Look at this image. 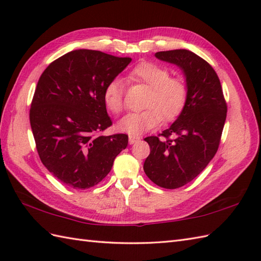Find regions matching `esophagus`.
I'll return each mask as SVG.
<instances>
[{
    "mask_svg": "<svg viewBox=\"0 0 261 261\" xmlns=\"http://www.w3.org/2000/svg\"><path fill=\"white\" fill-rule=\"evenodd\" d=\"M139 140H140V137L134 136V135H130L129 136V143H130V145H134V143L138 142Z\"/></svg>",
    "mask_w": 261,
    "mask_h": 261,
    "instance_id": "obj_1",
    "label": "esophagus"
}]
</instances>
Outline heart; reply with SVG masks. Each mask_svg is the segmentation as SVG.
Masks as SVG:
<instances>
[{"label": "heart", "instance_id": "1", "mask_svg": "<svg viewBox=\"0 0 261 261\" xmlns=\"http://www.w3.org/2000/svg\"><path fill=\"white\" fill-rule=\"evenodd\" d=\"M132 81L150 87L145 101V110L126 114L118 123V129L130 135H139L157 126L163 118L174 120L180 114L187 102L188 91L185 82L178 77H170L167 68L153 63H140L132 69ZM104 103L114 114L124 108L122 83L113 80L108 83L103 92Z\"/></svg>", "mask_w": 261, "mask_h": 261}]
</instances>
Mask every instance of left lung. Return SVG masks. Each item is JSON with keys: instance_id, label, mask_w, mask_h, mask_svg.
Masks as SVG:
<instances>
[{"instance_id": "left-lung-1", "label": "left lung", "mask_w": 261, "mask_h": 261, "mask_svg": "<svg viewBox=\"0 0 261 261\" xmlns=\"http://www.w3.org/2000/svg\"><path fill=\"white\" fill-rule=\"evenodd\" d=\"M154 56L178 66L188 91L184 109L162 138L145 139L150 147L143 164L146 175L156 185L174 190L192 181L215 156L228 109L219 77L203 58L186 49Z\"/></svg>"}]
</instances>
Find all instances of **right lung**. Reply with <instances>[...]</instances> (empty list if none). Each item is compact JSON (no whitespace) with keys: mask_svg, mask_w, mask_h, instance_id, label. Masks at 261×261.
I'll return each instance as SVG.
<instances>
[{"mask_svg":"<svg viewBox=\"0 0 261 261\" xmlns=\"http://www.w3.org/2000/svg\"><path fill=\"white\" fill-rule=\"evenodd\" d=\"M129 57L79 49L55 60L41 74L30 108V124L41 163L65 185L98 184L126 148L127 136H103L112 125L103 92Z\"/></svg>","mask_w":261,"mask_h":261,"instance_id":"right-lung-1","label":"right lung"}]
</instances>
